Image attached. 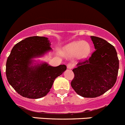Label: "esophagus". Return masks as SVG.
Returning <instances> with one entry per match:
<instances>
[{
  "instance_id": "esophagus-1",
  "label": "esophagus",
  "mask_w": 125,
  "mask_h": 125,
  "mask_svg": "<svg viewBox=\"0 0 125 125\" xmlns=\"http://www.w3.org/2000/svg\"><path fill=\"white\" fill-rule=\"evenodd\" d=\"M73 66L74 65L73 64H72V63H69V64H67V67L68 69H73Z\"/></svg>"
}]
</instances>
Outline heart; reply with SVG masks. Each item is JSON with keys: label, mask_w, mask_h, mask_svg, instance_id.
Wrapping results in <instances>:
<instances>
[{"label": "heart", "mask_w": 125, "mask_h": 125, "mask_svg": "<svg viewBox=\"0 0 125 125\" xmlns=\"http://www.w3.org/2000/svg\"><path fill=\"white\" fill-rule=\"evenodd\" d=\"M92 48L89 43L84 41H75L65 46L64 52L70 56L76 55L79 60H84L91 54Z\"/></svg>", "instance_id": "obj_1"}]
</instances>
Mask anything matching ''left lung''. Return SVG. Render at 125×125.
Here are the masks:
<instances>
[{"mask_svg":"<svg viewBox=\"0 0 125 125\" xmlns=\"http://www.w3.org/2000/svg\"><path fill=\"white\" fill-rule=\"evenodd\" d=\"M95 51L73 69L71 86L77 94L95 98L112 88L117 80L119 61L114 47L102 38L91 36Z\"/></svg>","mask_w":125,"mask_h":125,"instance_id":"8db88e82","label":"left lung"}]
</instances>
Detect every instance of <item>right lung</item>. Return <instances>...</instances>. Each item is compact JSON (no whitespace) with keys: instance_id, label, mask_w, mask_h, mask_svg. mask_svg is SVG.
Instances as JSON below:
<instances>
[{"instance_id":"add662e5","label":"right lung","mask_w":125,"mask_h":125,"mask_svg":"<svg viewBox=\"0 0 125 125\" xmlns=\"http://www.w3.org/2000/svg\"><path fill=\"white\" fill-rule=\"evenodd\" d=\"M48 38L31 36L16 44L6 64L7 80L22 97L32 99L46 95L55 78L66 70L62 64L53 67L46 62L36 61L52 49Z\"/></svg>"}]
</instances>
